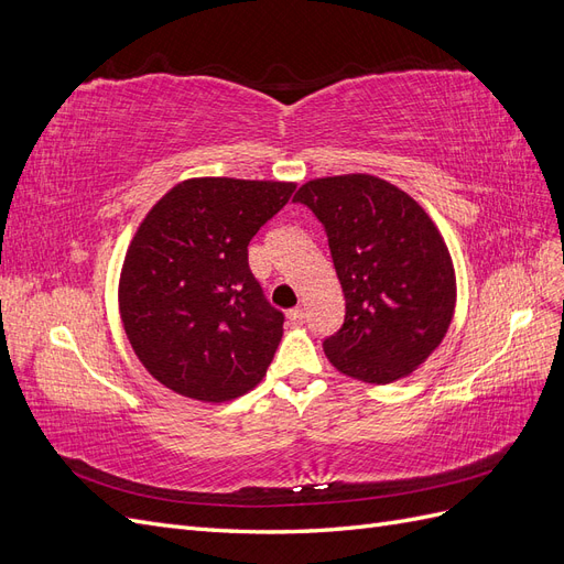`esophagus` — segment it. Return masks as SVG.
<instances>
[{"mask_svg": "<svg viewBox=\"0 0 564 564\" xmlns=\"http://www.w3.org/2000/svg\"><path fill=\"white\" fill-rule=\"evenodd\" d=\"M289 322H292L294 327H301V324L305 322V313H303V308H294V311H289Z\"/></svg>", "mask_w": 564, "mask_h": 564, "instance_id": "1", "label": "esophagus"}]
</instances>
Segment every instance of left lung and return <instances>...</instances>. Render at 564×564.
<instances>
[{
	"label": "left lung",
	"mask_w": 564,
	"mask_h": 564,
	"mask_svg": "<svg viewBox=\"0 0 564 564\" xmlns=\"http://www.w3.org/2000/svg\"><path fill=\"white\" fill-rule=\"evenodd\" d=\"M294 199L324 226L346 299L324 355L365 383L409 377L454 317V263L437 226L398 185L369 174L308 181Z\"/></svg>",
	"instance_id": "1"
}]
</instances>
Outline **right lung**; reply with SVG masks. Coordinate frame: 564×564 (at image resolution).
I'll use <instances>...</instances> for the list:
<instances>
[{"mask_svg":"<svg viewBox=\"0 0 564 564\" xmlns=\"http://www.w3.org/2000/svg\"><path fill=\"white\" fill-rule=\"evenodd\" d=\"M294 191L282 181L187 178L135 230L119 315L133 352L169 390L226 402L265 377L284 315L251 275L247 247Z\"/></svg>","mask_w":564,"mask_h":564,"instance_id":"add662e5","label":"right lung"}]
</instances>
